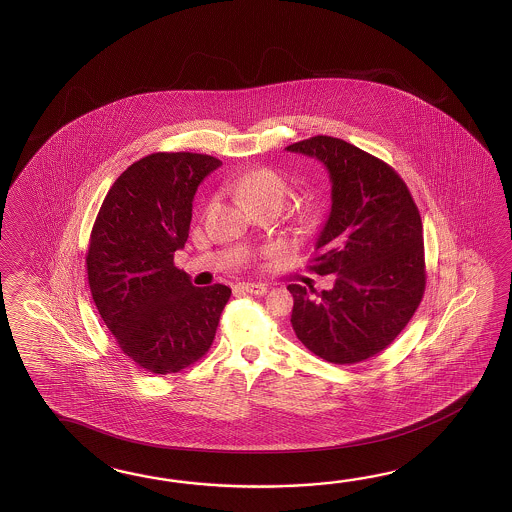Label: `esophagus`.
I'll use <instances>...</instances> for the list:
<instances>
[{
  "label": "esophagus",
  "instance_id": "34e87169",
  "mask_svg": "<svg viewBox=\"0 0 512 512\" xmlns=\"http://www.w3.org/2000/svg\"><path fill=\"white\" fill-rule=\"evenodd\" d=\"M236 289L243 293L256 294V296L267 293V285L263 283H240Z\"/></svg>",
  "mask_w": 512,
  "mask_h": 512
}]
</instances>
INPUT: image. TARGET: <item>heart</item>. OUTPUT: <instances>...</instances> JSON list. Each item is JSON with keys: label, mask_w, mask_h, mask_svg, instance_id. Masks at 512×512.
Segmentation results:
<instances>
[{"label": "heart", "mask_w": 512, "mask_h": 512, "mask_svg": "<svg viewBox=\"0 0 512 512\" xmlns=\"http://www.w3.org/2000/svg\"><path fill=\"white\" fill-rule=\"evenodd\" d=\"M234 188L247 199L252 208L278 203L283 205L287 197V183L282 175L271 168H252L234 179Z\"/></svg>", "instance_id": "heart-1"}]
</instances>
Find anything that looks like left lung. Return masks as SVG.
<instances>
[{"label": "left lung", "mask_w": 512, "mask_h": 512, "mask_svg": "<svg viewBox=\"0 0 512 512\" xmlns=\"http://www.w3.org/2000/svg\"><path fill=\"white\" fill-rule=\"evenodd\" d=\"M285 150L316 157L331 177V214L309 269L335 274L331 291L298 283L296 337L320 359L357 364L388 348L421 304L426 287L423 221L401 175L357 146L316 135Z\"/></svg>", "instance_id": "1"}]
</instances>
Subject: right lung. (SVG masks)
<instances>
[{
	"label": "right lung",
	"mask_w": 512,
	"mask_h": 512,
	"mask_svg": "<svg viewBox=\"0 0 512 512\" xmlns=\"http://www.w3.org/2000/svg\"><path fill=\"white\" fill-rule=\"evenodd\" d=\"M221 161L207 153H150L128 166L98 210L87 282L122 353L150 373L196 364L216 337L227 285L194 287L174 265L185 247L197 186Z\"/></svg>",
	"instance_id": "right-lung-1"
}]
</instances>
